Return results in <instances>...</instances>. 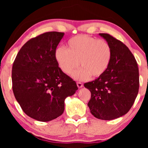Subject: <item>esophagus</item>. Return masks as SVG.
Masks as SVG:
<instances>
[{"instance_id": "obj_1", "label": "esophagus", "mask_w": 148, "mask_h": 148, "mask_svg": "<svg viewBox=\"0 0 148 148\" xmlns=\"http://www.w3.org/2000/svg\"><path fill=\"white\" fill-rule=\"evenodd\" d=\"M76 84H77L78 88H82V87H83V86H84V85H83L82 83H81V82H77V83H76Z\"/></svg>"}]
</instances>
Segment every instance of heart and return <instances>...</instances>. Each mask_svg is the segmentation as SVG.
I'll use <instances>...</instances> for the list:
<instances>
[{
  "label": "heart",
  "instance_id": "heart-1",
  "mask_svg": "<svg viewBox=\"0 0 148 148\" xmlns=\"http://www.w3.org/2000/svg\"><path fill=\"white\" fill-rule=\"evenodd\" d=\"M111 47L106 41L86 35H79L67 42V49L60 47L55 51V58L61 70L71 74L80 65V70L74 74L76 79L97 78L106 72L112 59Z\"/></svg>",
  "mask_w": 148,
  "mask_h": 148
}]
</instances>
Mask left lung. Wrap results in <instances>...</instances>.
<instances>
[{
  "instance_id": "left-lung-1",
  "label": "left lung",
  "mask_w": 148,
  "mask_h": 148,
  "mask_svg": "<svg viewBox=\"0 0 148 148\" xmlns=\"http://www.w3.org/2000/svg\"><path fill=\"white\" fill-rule=\"evenodd\" d=\"M99 35L111 47V63L102 76L84 86L91 92L88 106L92 115L110 120L125 115L133 106L139 89L138 67L125 44L109 34Z\"/></svg>"
}]
</instances>
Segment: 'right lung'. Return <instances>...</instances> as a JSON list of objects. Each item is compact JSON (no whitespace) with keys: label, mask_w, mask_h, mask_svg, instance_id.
<instances>
[{"label":"right lung","mask_w":148,"mask_h":148,"mask_svg":"<svg viewBox=\"0 0 148 148\" xmlns=\"http://www.w3.org/2000/svg\"><path fill=\"white\" fill-rule=\"evenodd\" d=\"M64 33L47 32L33 37L16 55L12 70V90L22 110L30 118L48 122L63 113L64 99L78 90L55 58Z\"/></svg>","instance_id":"add662e5"}]
</instances>
